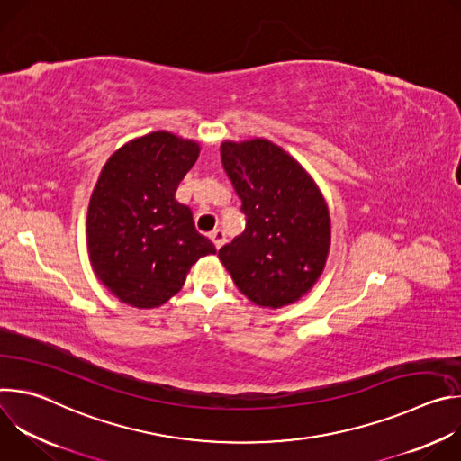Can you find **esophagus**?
Here are the masks:
<instances>
[{
	"label": "esophagus",
	"instance_id": "esophagus-1",
	"mask_svg": "<svg viewBox=\"0 0 461 461\" xmlns=\"http://www.w3.org/2000/svg\"><path fill=\"white\" fill-rule=\"evenodd\" d=\"M210 239L213 240L215 248H221V246L226 242V233H224L222 230H213V231L210 233Z\"/></svg>",
	"mask_w": 461,
	"mask_h": 461
}]
</instances>
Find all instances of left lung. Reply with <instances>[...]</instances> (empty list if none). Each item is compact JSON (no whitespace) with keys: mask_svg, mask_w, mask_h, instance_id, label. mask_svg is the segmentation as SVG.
<instances>
[{"mask_svg":"<svg viewBox=\"0 0 461 461\" xmlns=\"http://www.w3.org/2000/svg\"><path fill=\"white\" fill-rule=\"evenodd\" d=\"M221 158L246 215L244 231L219 249L237 288L281 308L304 295L330 248V215L315 182L279 146L224 142Z\"/></svg>","mask_w":461,"mask_h":461,"instance_id":"1","label":"left lung"}]
</instances>
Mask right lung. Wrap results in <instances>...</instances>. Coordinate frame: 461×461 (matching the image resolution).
Here are the masks:
<instances>
[{
	"label": "right lung",
	"mask_w": 461,
	"mask_h": 461,
	"mask_svg": "<svg viewBox=\"0 0 461 461\" xmlns=\"http://www.w3.org/2000/svg\"><path fill=\"white\" fill-rule=\"evenodd\" d=\"M199 144L157 131L120 148L104 166L87 212V246L100 281L122 301L155 308L184 285L196 260L215 253L175 193Z\"/></svg>",
	"instance_id": "obj_1"
}]
</instances>
